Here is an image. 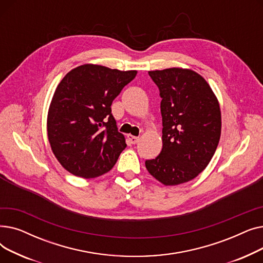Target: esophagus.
<instances>
[{"mask_svg":"<svg viewBox=\"0 0 263 263\" xmlns=\"http://www.w3.org/2000/svg\"><path fill=\"white\" fill-rule=\"evenodd\" d=\"M128 140L130 141V143H131V144H136V143H139V141H140V137L133 136V135L129 134V135H128Z\"/></svg>","mask_w":263,"mask_h":263,"instance_id":"1","label":"esophagus"}]
</instances>
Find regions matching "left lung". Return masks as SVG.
<instances>
[{
  "instance_id": "obj_1",
  "label": "left lung",
  "mask_w": 263,
  "mask_h": 263,
  "mask_svg": "<svg viewBox=\"0 0 263 263\" xmlns=\"http://www.w3.org/2000/svg\"><path fill=\"white\" fill-rule=\"evenodd\" d=\"M160 89L162 150L145 162L149 174L164 185L196 178L211 161L222 131V114L210 85L192 69L148 71Z\"/></svg>"
}]
</instances>
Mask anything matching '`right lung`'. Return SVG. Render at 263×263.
I'll list each match as a JSON object with an SVG mask.
<instances>
[{
	"mask_svg": "<svg viewBox=\"0 0 263 263\" xmlns=\"http://www.w3.org/2000/svg\"><path fill=\"white\" fill-rule=\"evenodd\" d=\"M136 73L84 64L62 79L49 106L47 132L53 155L67 172L90 179L113 168L127 144L110 105Z\"/></svg>",
	"mask_w": 263,
	"mask_h": 263,
	"instance_id": "right-lung-1",
	"label": "right lung"
}]
</instances>
